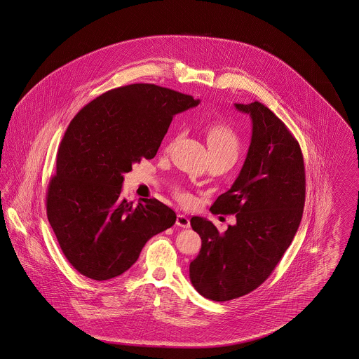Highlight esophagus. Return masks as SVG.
I'll return each mask as SVG.
<instances>
[{"label":"esophagus","mask_w":359,"mask_h":359,"mask_svg":"<svg viewBox=\"0 0 359 359\" xmlns=\"http://www.w3.org/2000/svg\"><path fill=\"white\" fill-rule=\"evenodd\" d=\"M176 224L180 226V227L187 229V227H189V219H188L184 214H177V217H176Z\"/></svg>","instance_id":"esophagus-1"}]
</instances>
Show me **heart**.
<instances>
[{
    "mask_svg": "<svg viewBox=\"0 0 359 359\" xmlns=\"http://www.w3.org/2000/svg\"><path fill=\"white\" fill-rule=\"evenodd\" d=\"M205 133H207V144H208L210 154H227L234 160L237 158L241 141H239L238 135L230 125L221 121L210 122L205 128ZM177 196L184 203L191 202V196L184 191H179Z\"/></svg>",
    "mask_w": 359,
    "mask_h": 359,
    "instance_id": "b5f03b06",
    "label": "heart"
}]
</instances>
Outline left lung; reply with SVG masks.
Masks as SVG:
<instances>
[{
  "label": "left lung",
  "instance_id": "left-lung-1",
  "mask_svg": "<svg viewBox=\"0 0 359 359\" xmlns=\"http://www.w3.org/2000/svg\"><path fill=\"white\" fill-rule=\"evenodd\" d=\"M236 107L252 118L250 147L237 180L210 210L236 214L237 223L219 234L205 218H191L202 248L189 264V278L214 302L245 296L271 276L293 241L306 202L304 160L290 129L258 101Z\"/></svg>",
  "mask_w": 359,
  "mask_h": 359
}]
</instances>
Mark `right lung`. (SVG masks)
Returning a JSON list of instances; mask_svg holds the SVG:
<instances>
[{
	"label": "right lung",
	"mask_w": 359,
	"mask_h": 359,
	"mask_svg": "<svg viewBox=\"0 0 359 359\" xmlns=\"http://www.w3.org/2000/svg\"><path fill=\"white\" fill-rule=\"evenodd\" d=\"M199 100L152 83L103 93L69 122L47 189V217L63 255L81 274L103 281L126 272L144 245L176 221L157 199L121 196L123 173L154 158L175 114Z\"/></svg>",
	"instance_id": "add662e5"
}]
</instances>
